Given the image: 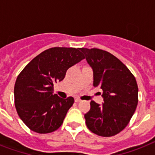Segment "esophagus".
Listing matches in <instances>:
<instances>
[{"label": "esophagus", "mask_w": 155, "mask_h": 155, "mask_svg": "<svg viewBox=\"0 0 155 155\" xmlns=\"http://www.w3.org/2000/svg\"><path fill=\"white\" fill-rule=\"evenodd\" d=\"M75 101L76 102V103H78V102H80V101H81V100H80V98H75Z\"/></svg>", "instance_id": "1"}]
</instances>
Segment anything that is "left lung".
I'll list each match as a JSON object with an SVG mask.
<instances>
[{
    "label": "left lung",
    "instance_id": "left-lung-1",
    "mask_svg": "<svg viewBox=\"0 0 155 155\" xmlns=\"http://www.w3.org/2000/svg\"><path fill=\"white\" fill-rule=\"evenodd\" d=\"M93 71V86L103 91L101 105L92 101L84 114L90 131L101 137L117 134L129 124L138 102L137 81L124 63L109 52L81 48Z\"/></svg>",
    "mask_w": 155,
    "mask_h": 155
}]
</instances>
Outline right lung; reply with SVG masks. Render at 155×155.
<instances>
[{
  "label": "right lung",
  "instance_id": "1",
  "mask_svg": "<svg viewBox=\"0 0 155 155\" xmlns=\"http://www.w3.org/2000/svg\"><path fill=\"white\" fill-rule=\"evenodd\" d=\"M81 48L52 47L33 58L18 75L14 103L21 120L32 131L48 134L60 127L74 98L54 94V83L84 58Z\"/></svg>",
  "mask_w": 155,
  "mask_h": 155
}]
</instances>
